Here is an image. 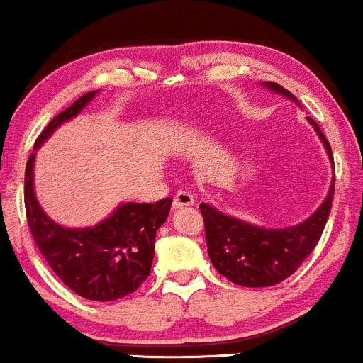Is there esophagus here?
<instances>
[{
	"instance_id": "34e87169",
	"label": "esophagus",
	"mask_w": 363,
	"mask_h": 363,
	"mask_svg": "<svg viewBox=\"0 0 363 363\" xmlns=\"http://www.w3.org/2000/svg\"><path fill=\"white\" fill-rule=\"evenodd\" d=\"M193 205H194V196L187 193V191H177L176 196H174V201H172L174 210H181V208L193 206Z\"/></svg>"
}]
</instances>
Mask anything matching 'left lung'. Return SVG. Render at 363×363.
Instances as JSON below:
<instances>
[{"mask_svg":"<svg viewBox=\"0 0 363 363\" xmlns=\"http://www.w3.org/2000/svg\"><path fill=\"white\" fill-rule=\"evenodd\" d=\"M261 85L301 106L297 97H294L278 83L262 82ZM307 121L318 133L331 162V167L335 170L331 147L326 136L323 135L314 119L307 118ZM333 194H335V177L331 179L328 196L309 218L283 228L259 227L223 213L210 203H201L199 210L205 220L208 256L213 262L215 269L235 285L249 286V289L272 286L289 278L318 245L331 211Z\"/></svg>","mask_w":363,"mask_h":363,"instance_id":"left-lung-1","label":"left lung"}]
</instances>
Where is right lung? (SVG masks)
<instances>
[{
    "mask_svg": "<svg viewBox=\"0 0 363 363\" xmlns=\"http://www.w3.org/2000/svg\"><path fill=\"white\" fill-rule=\"evenodd\" d=\"M99 90L82 95L40 133L25 167V211L37 247L56 277L83 298L112 302L138 290L148 278L155 254V235L167 220L172 199L121 203L94 227H65L44 211L35 196V152L61 124L77 118Z\"/></svg>",
    "mask_w": 363,
    "mask_h": 363,
    "instance_id": "add662e5",
    "label": "right lung"
}]
</instances>
